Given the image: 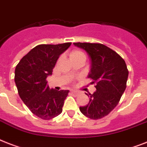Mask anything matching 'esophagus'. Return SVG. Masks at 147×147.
I'll use <instances>...</instances> for the list:
<instances>
[{"instance_id":"esophagus-1","label":"esophagus","mask_w":147,"mask_h":147,"mask_svg":"<svg viewBox=\"0 0 147 147\" xmlns=\"http://www.w3.org/2000/svg\"><path fill=\"white\" fill-rule=\"evenodd\" d=\"M71 93L72 94H75V95H78V94H79L78 91H76V90H72V91H71Z\"/></svg>"}]
</instances>
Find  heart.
Returning a JSON list of instances; mask_svg holds the SVG:
<instances>
[{
  "label": "heart",
  "mask_w": 147,
  "mask_h": 147,
  "mask_svg": "<svg viewBox=\"0 0 147 147\" xmlns=\"http://www.w3.org/2000/svg\"><path fill=\"white\" fill-rule=\"evenodd\" d=\"M69 57L71 60H76L78 59H86V55L83 51L80 50H74L70 53Z\"/></svg>",
  "instance_id": "1"
}]
</instances>
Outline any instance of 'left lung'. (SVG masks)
<instances>
[{"label": "left lung", "instance_id": "obj_1", "mask_svg": "<svg viewBox=\"0 0 147 147\" xmlns=\"http://www.w3.org/2000/svg\"><path fill=\"white\" fill-rule=\"evenodd\" d=\"M84 49L91 61L88 78L96 90L90 96L88 105L79 107L83 115L90 119H102L109 115L119 103L125 92L128 70L125 60L111 48L102 44L74 43Z\"/></svg>", "mask_w": 147, "mask_h": 147}]
</instances>
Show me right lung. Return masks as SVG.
Listing matches in <instances>:
<instances>
[{"label":"right lung","instance_id":"obj_1","mask_svg":"<svg viewBox=\"0 0 147 147\" xmlns=\"http://www.w3.org/2000/svg\"><path fill=\"white\" fill-rule=\"evenodd\" d=\"M71 43L40 45L32 49L16 66V85L20 98L34 115L44 120L59 115L69 90L50 89L47 78L52 75L59 55Z\"/></svg>","mask_w":147,"mask_h":147}]
</instances>
